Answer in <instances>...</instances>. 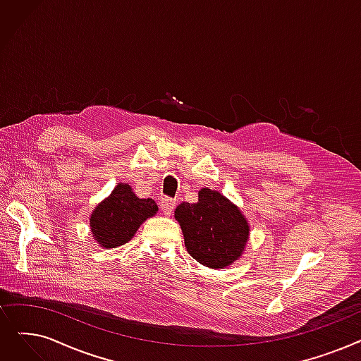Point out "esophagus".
Masks as SVG:
<instances>
[{
    "mask_svg": "<svg viewBox=\"0 0 361 361\" xmlns=\"http://www.w3.org/2000/svg\"><path fill=\"white\" fill-rule=\"evenodd\" d=\"M174 208H176V202L172 200V199L164 197V199L161 200V209H162V212H164L165 215H171L172 211H174Z\"/></svg>",
    "mask_w": 361,
    "mask_h": 361,
    "instance_id": "1",
    "label": "esophagus"
}]
</instances>
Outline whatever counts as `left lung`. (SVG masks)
<instances>
[{"label":"left lung","mask_w":361,"mask_h":361,"mask_svg":"<svg viewBox=\"0 0 361 361\" xmlns=\"http://www.w3.org/2000/svg\"><path fill=\"white\" fill-rule=\"evenodd\" d=\"M184 245L197 262L208 269H226L245 252L249 221L240 208L216 190L200 189L196 203L183 202L176 208Z\"/></svg>","instance_id":"8db88e82"}]
</instances>
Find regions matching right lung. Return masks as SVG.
I'll return each mask as SVG.
<instances>
[{"label":"right lung","instance_id":"1","mask_svg":"<svg viewBox=\"0 0 361 361\" xmlns=\"http://www.w3.org/2000/svg\"><path fill=\"white\" fill-rule=\"evenodd\" d=\"M158 212L153 199H140L127 183H118L90 215V231L102 247L112 249L128 243L147 218Z\"/></svg>","mask_w":361,"mask_h":361}]
</instances>
